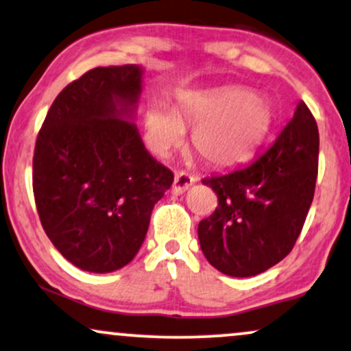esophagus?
I'll use <instances>...</instances> for the list:
<instances>
[{
  "label": "esophagus",
  "instance_id": "esophagus-1",
  "mask_svg": "<svg viewBox=\"0 0 351 351\" xmlns=\"http://www.w3.org/2000/svg\"><path fill=\"white\" fill-rule=\"evenodd\" d=\"M195 184V177L190 176L189 172H177L176 177H174V184H172V192L176 193V195H180V193H184L185 190L192 187V185Z\"/></svg>",
  "mask_w": 351,
  "mask_h": 351
}]
</instances>
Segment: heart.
I'll list each match as a JSON object with an SVG mask.
<instances>
[{
	"mask_svg": "<svg viewBox=\"0 0 351 351\" xmlns=\"http://www.w3.org/2000/svg\"><path fill=\"white\" fill-rule=\"evenodd\" d=\"M274 107L265 97L244 88L192 94L171 110L151 106L145 112V135L151 149L169 156L192 128V146L206 162L231 166L265 140L274 125Z\"/></svg>",
	"mask_w": 351,
	"mask_h": 351,
	"instance_id": "obj_1",
	"label": "heart"
}]
</instances>
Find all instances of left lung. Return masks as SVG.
Wrapping results in <instances>:
<instances>
[{
	"instance_id": "obj_1",
	"label": "left lung",
	"mask_w": 351,
	"mask_h": 351,
	"mask_svg": "<svg viewBox=\"0 0 351 351\" xmlns=\"http://www.w3.org/2000/svg\"><path fill=\"white\" fill-rule=\"evenodd\" d=\"M319 130L304 102L247 166L206 177L218 208L198 224L206 261L224 275L262 274L291 252L314 198Z\"/></svg>"
}]
</instances>
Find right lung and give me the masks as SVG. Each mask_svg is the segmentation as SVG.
Segmentation results:
<instances>
[{
    "mask_svg": "<svg viewBox=\"0 0 351 351\" xmlns=\"http://www.w3.org/2000/svg\"><path fill=\"white\" fill-rule=\"evenodd\" d=\"M143 68L99 66L56 96L34 151L43 231L73 265L109 274L133 261L174 174L143 145Z\"/></svg>",
    "mask_w": 351,
    "mask_h": 351,
    "instance_id": "obj_1",
    "label": "right lung"
}]
</instances>
